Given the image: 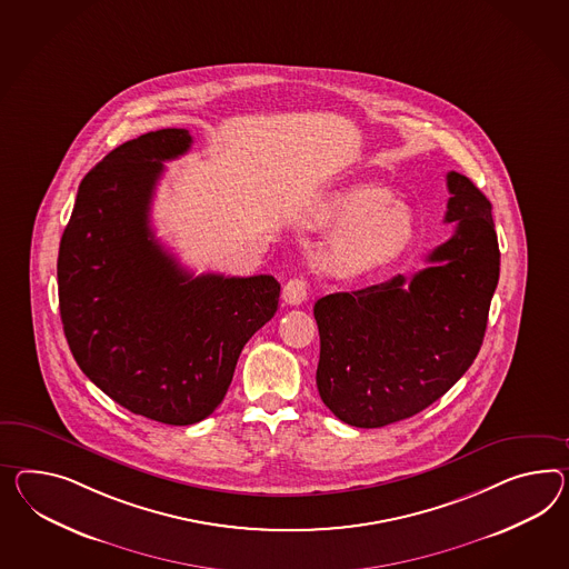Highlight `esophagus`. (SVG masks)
Segmentation results:
<instances>
[{"instance_id":"1","label":"esophagus","mask_w":569,"mask_h":569,"mask_svg":"<svg viewBox=\"0 0 569 569\" xmlns=\"http://www.w3.org/2000/svg\"><path fill=\"white\" fill-rule=\"evenodd\" d=\"M282 299L289 306H301L307 299V282L303 278H291L284 289H282Z\"/></svg>"}]
</instances>
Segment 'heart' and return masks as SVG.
<instances>
[{"label":"heart","instance_id":"obj_1","mask_svg":"<svg viewBox=\"0 0 569 569\" xmlns=\"http://www.w3.org/2000/svg\"><path fill=\"white\" fill-rule=\"evenodd\" d=\"M311 220L340 231L323 256L336 277H361L393 262L417 234L412 210L381 183H350L326 193Z\"/></svg>","mask_w":569,"mask_h":569}]
</instances>
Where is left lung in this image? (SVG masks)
Here are the masks:
<instances>
[{"label": "left lung", "mask_w": 569, "mask_h": 569, "mask_svg": "<svg viewBox=\"0 0 569 569\" xmlns=\"http://www.w3.org/2000/svg\"><path fill=\"white\" fill-rule=\"evenodd\" d=\"M452 237L415 277L326 295L316 383L323 405L352 427L402 421L448 392L481 350L499 280L491 202L468 177L448 173Z\"/></svg>", "instance_id": "8db88e82"}]
</instances>
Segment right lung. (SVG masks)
Masks as SVG:
<instances>
[{
    "label": "right lung",
    "mask_w": 569,
    "mask_h": 569,
    "mask_svg": "<svg viewBox=\"0 0 569 569\" xmlns=\"http://www.w3.org/2000/svg\"><path fill=\"white\" fill-rule=\"evenodd\" d=\"M190 147V131L167 128L111 150L82 179L59 243V313L76 363L117 405L164 425L214 412L280 295L270 274L193 277L154 237L162 161Z\"/></svg>",
    "instance_id": "obj_1"
}]
</instances>
